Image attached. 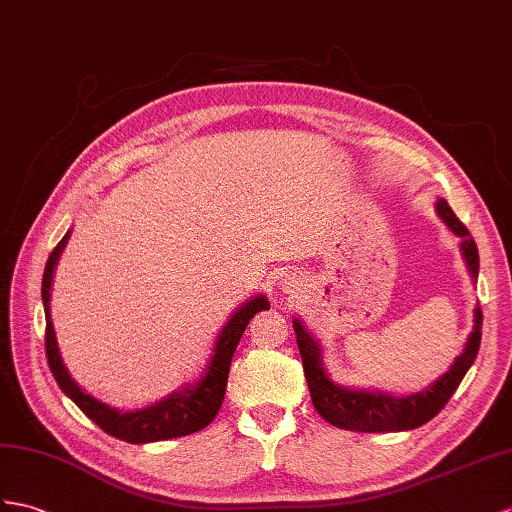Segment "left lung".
<instances>
[{
    "instance_id": "8db88e82",
    "label": "left lung",
    "mask_w": 512,
    "mask_h": 512,
    "mask_svg": "<svg viewBox=\"0 0 512 512\" xmlns=\"http://www.w3.org/2000/svg\"><path fill=\"white\" fill-rule=\"evenodd\" d=\"M436 213L447 223L454 234H458L463 243V256L467 260V267L473 278H478V247L473 243L469 230L463 226L450 204L445 199L436 202ZM476 326H473L463 354H460L450 371L430 384L428 389L421 393H413L406 397H395L391 393L380 391H354L343 389V386L334 384L326 369L321 365V347L304 328V323L293 319V328L297 334V347L302 354L304 363V376L310 389V397L317 413L328 423L343 430H356V432H400V430H413L428 423L432 417L441 413V408L450 402V397L458 389L460 380L476 360L482 339V310L476 308Z\"/></svg>"
}]
</instances>
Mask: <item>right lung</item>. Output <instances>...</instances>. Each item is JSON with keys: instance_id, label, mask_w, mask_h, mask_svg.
Listing matches in <instances>:
<instances>
[{"instance_id": "add662e5", "label": "right lung", "mask_w": 512, "mask_h": 512, "mask_svg": "<svg viewBox=\"0 0 512 512\" xmlns=\"http://www.w3.org/2000/svg\"><path fill=\"white\" fill-rule=\"evenodd\" d=\"M69 234L71 232L62 236L60 243L52 249V254H49L45 273H43V286H41L45 321H47L45 326L47 363L62 393L71 397L82 413L89 419H93L106 434L126 443L167 441V439H176V436H186L206 428L208 423L215 419V415L219 413V408L223 404V395H226V386H228L230 363H232L236 345H239L247 323L254 319V315L260 313V310H269L267 297L265 295L252 297L230 317V321L219 332L215 354L210 358L204 376L199 378L193 386H186V389L178 393H171L169 397H165L162 402H156L154 406L121 413V410L110 408L108 404L95 400L93 395L84 393L69 376V371L65 363H62V356L58 350L52 315H49V297H52L49 293H52L56 263L62 254V249H65L69 241Z\"/></svg>"}]
</instances>
